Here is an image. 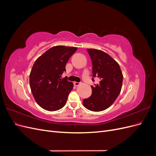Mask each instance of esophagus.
<instances>
[{
  "instance_id": "34e87169",
  "label": "esophagus",
  "mask_w": 156,
  "mask_h": 156,
  "mask_svg": "<svg viewBox=\"0 0 156 156\" xmlns=\"http://www.w3.org/2000/svg\"><path fill=\"white\" fill-rule=\"evenodd\" d=\"M73 84H74V85L75 87H77V86H79V84H80V83H79V82H74Z\"/></svg>"
}]
</instances>
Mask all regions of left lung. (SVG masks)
I'll return each instance as SVG.
<instances>
[{
	"label": "left lung",
	"mask_w": 156,
	"mask_h": 156,
	"mask_svg": "<svg viewBox=\"0 0 156 156\" xmlns=\"http://www.w3.org/2000/svg\"><path fill=\"white\" fill-rule=\"evenodd\" d=\"M87 51L92 63V77H99L100 81L91 86L92 95L83 103L87 109L99 112L109 107L119 96L123 75L119 64L107 53L95 49H87Z\"/></svg>",
	"instance_id": "obj_1"
}]
</instances>
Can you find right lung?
Listing matches in <instances>:
<instances>
[{"label": "right lung", "mask_w": 156, "mask_h": 156, "mask_svg": "<svg viewBox=\"0 0 156 156\" xmlns=\"http://www.w3.org/2000/svg\"><path fill=\"white\" fill-rule=\"evenodd\" d=\"M77 48L63 45L50 48L37 58L30 73V87L36 101L49 111L62 108L73 84L61 79L66 65Z\"/></svg>", "instance_id": "add662e5"}]
</instances>
